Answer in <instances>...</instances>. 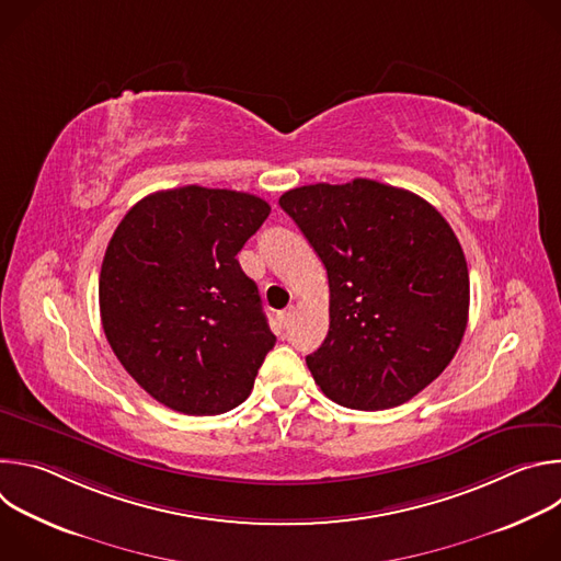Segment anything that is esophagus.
Returning a JSON list of instances; mask_svg holds the SVG:
<instances>
[{"mask_svg": "<svg viewBox=\"0 0 561 561\" xmlns=\"http://www.w3.org/2000/svg\"><path fill=\"white\" fill-rule=\"evenodd\" d=\"M293 314H295V308L293 306H288V308H284L279 314H277V322H279V327H288L290 324V319H293Z\"/></svg>", "mask_w": 561, "mask_h": 561, "instance_id": "1", "label": "esophagus"}]
</instances>
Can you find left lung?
<instances>
[{
	"mask_svg": "<svg viewBox=\"0 0 561 561\" xmlns=\"http://www.w3.org/2000/svg\"><path fill=\"white\" fill-rule=\"evenodd\" d=\"M279 206L329 275V335L306 357L314 383L357 411L409 402L450 364L468 324L453 228L420 195L362 178L293 188Z\"/></svg>",
	"mask_w": 561,
	"mask_h": 561,
	"instance_id": "8db88e82",
	"label": "left lung"
}]
</instances>
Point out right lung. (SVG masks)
Returning a JSON list of instances; mask_svg holds the SVG:
<instances>
[{"label":"right lung","mask_w":561,"mask_h":561,"mask_svg":"<svg viewBox=\"0 0 561 561\" xmlns=\"http://www.w3.org/2000/svg\"><path fill=\"white\" fill-rule=\"evenodd\" d=\"M268 213L257 195L182 186L144 197L115 228L100 273L102 327L159 404L219 415L251 394L275 335L237 253Z\"/></svg>","instance_id":"add662e5"}]
</instances>
